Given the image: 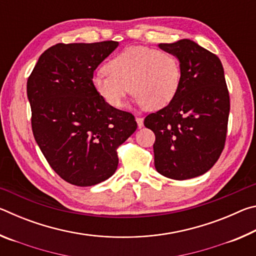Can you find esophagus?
Masks as SVG:
<instances>
[{
  "mask_svg": "<svg viewBox=\"0 0 256 256\" xmlns=\"http://www.w3.org/2000/svg\"><path fill=\"white\" fill-rule=\"evenodd\" d=\"M136 123H138V128H142V126H144V118H140V116H136Z\"/></svg>",
  "mask_w": 256,
  "mask_h": 256,
  "instance_id": "obj_1",
  "label": "esophagus"
}]
</instances>
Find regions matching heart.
Listing matches in <instances>:
<instances>
[{
    "instance_id": "1",
    "label": "heart",
    "mask_w": 256,
    "mask_h": 256,
    "mask_svg": "<svg viewBox=\"0 0 256 256\" xmlns=\"http://www.w3.org/2000/svg\"><path fill=\"white\" fill-rule=\"evenodd\" d=\"M104 68L106 73L94 76L92 84L98 96L114 108L123 105L130 92L144 110H160L175 98L180 86L178 58L152 47H128Z\"/></svg>"
}]
</instances>
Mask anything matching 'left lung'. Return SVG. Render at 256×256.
<instances>
[{"label":"left lung","instance_id":"left-lung-1","mask_svg":"<svg viewBox=\"0 0 256 256\" xmlns=\"http://www.w3.org/2000/svg\"><path fill=\"white\" fill-rule=\"evenodd\" d=\"M158 46L180 60L182 78L175 98L144 118L156 136L154 167L168 178H193L214 166L226 144L230 100L224 68L190 40Z\"/></svg>","mask_w":256,"mask_h":256}]
</instances>
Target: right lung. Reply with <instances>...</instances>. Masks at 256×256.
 <instances>
[{
	"label": "right lung",
	"instance_id": "1",
	"mask_svg": "<svg viewBox=\"0 0 256 256\" xmlns=\"http://www.w3.org/2000/svg\"><path fill=\"white\" fill-rule=\"evenodd\" d=\"M118 46L112 40L56 44L28 78L34 140L53 170L72 185L110 178L118 170V148L138 128L132 112L107 105L92 84Z\"/></svg>",
	"mask_w": 256,
	"mask_h": 256
}]
</instances>
